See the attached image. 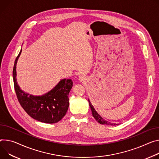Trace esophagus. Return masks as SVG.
<instances>
[{
    "label": "esophagus",
    "instance_id": "34e87169",
    "mask_svg": "<svg viewBox=\"0 0 159 159\" xmlns=\"http://www.w3.org/2000/svg\"><path fill=\"white\" fill-rule=\"evenodd\" d=\"M79 80L80 81V82H85L86 80V78L84 75H80L79 77Z\"/></svg>",
    "mask_w": 159,
    "mask_h": 159
}]
</instances>
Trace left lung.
<instances>
[{
    "instance_id": "obj_1",
    "label": "left lung",
    "mask_w": 159,
    "mask_h": 159,
    "mask_svg": "<svg viewBox=\"0 0 159 159\" xmlns=\"http://www.w3.org/2000/svg\"><path fill=\"white\" fill-rule=\"evenodd\" d=\"M88 102H89V104L90 106V108L91 109V111H92V114H93V117L96 119V120L99 122L101 124H106V125H117V124H115V123H111L110 122L105 119H103L102 117L100 116V115L98 114V113L95 110L93 105H92V103H91V102L89 101V99H88Z\"/></svg>"
}]
</instances>
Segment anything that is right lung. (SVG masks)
<instances>
[{
	"label": "right lung",
	"instance_id": "obj_1",
	"mask_svg": "<svg viewBox=\"0 0 159 159\" xmlns=\"http://www.w3.org/2000/svg\"><path fill=\"white\" fill-rule=\"evenodd\" d=\"M21 49L14 61L12 76L18 99L25 111L33 119L44 123L54 124L65 116L68 107V94L73 86L71 79H63L48 93L42 96L29 94L21 89L16 80V64Z\"/></svg>",
	"mask_w": 159,
	"mask_h": 159
}]
</instances>
